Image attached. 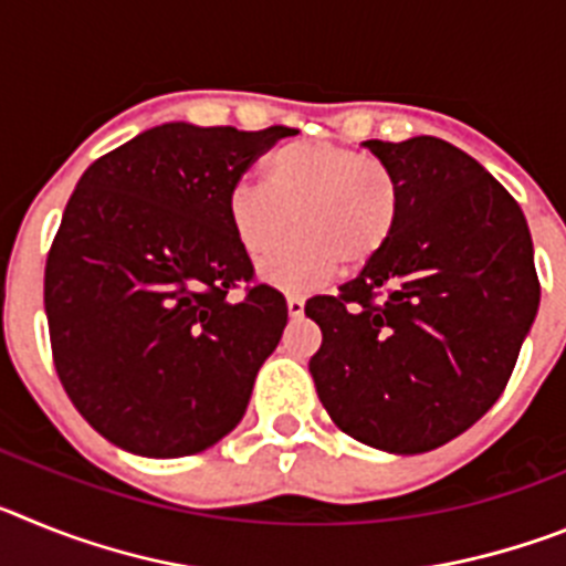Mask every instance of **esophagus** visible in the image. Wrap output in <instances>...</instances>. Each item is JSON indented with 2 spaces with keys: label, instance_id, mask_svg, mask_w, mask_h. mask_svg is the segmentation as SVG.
<instances>
[{
  "label": "esophagus",
  "instance_id": "obj_1",
  "mask_svg": "<svg viewBox=\"0 0 566 566\" xmlns=\"http://www.w3.org/2000/svg\"><path fill=\"white\" fill-rule=\"evenodd\" d=\"M286 308H289V317H303V312H306V303H303V297H294V294H289L286 297Z\"/></svg>",
  "mask_w": 566,
  "mask_h": 566
}]
</instances>
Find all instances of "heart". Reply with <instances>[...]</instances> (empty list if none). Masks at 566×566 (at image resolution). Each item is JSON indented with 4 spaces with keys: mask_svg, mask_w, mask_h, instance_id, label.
<instances>
[{
    "mask_svg": "<svg viewBox=\"0 0 566 566\" xmlns=\"http://www.w3.org/2000/svg\"><path fill=\"white\" fill-rule=\"evenodd\" d=\"M402 192L394 172L363 149L332 142L280 144L263 161V184L238 181L227 195V221L247 258L276 248L295 218L298 234L260 263V280L306 294L337 266L357 272L385 252L397 232Z\"/></svg>",
    "mask_w": 566,
    "mask_h": 566,
    "instance_id": "obj_1",
    "label": "heart"
}]
</instances>
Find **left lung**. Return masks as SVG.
<instances>
[{"label":"left lung","instance_id":"left-lung-1","mask_svg":"<svg viewBox=\"0 0 566 566\" xmlns=\"http://www.w3.org/2000/svg\"><path fill=\"white\" fill-rule=\"evenodd\" d=\"M402 192L397 232L337 297L306 314L323 332L308 363L339 431L388 453L451 442L502 397L538 312L527 221L468 153L417 135L363 142Z\"/></svg>","mask_w":566,"mask_h":566}]
</instances>
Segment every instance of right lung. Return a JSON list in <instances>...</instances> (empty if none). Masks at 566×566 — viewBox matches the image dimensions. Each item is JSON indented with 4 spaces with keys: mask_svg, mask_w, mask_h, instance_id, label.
<instances>
[{
    "mask_svg": "<svg viewBox=\"0 0 566 566\" xmlns=\"http://www.w3.org/2000/svg\"><path fill=\"white\" fill-rule=\"evenodd\" d=\"M289 127L243 133L169 122L90 164L44 269L53 363L70 402L129 453L175 459L221 442L247 413L289 308L252 286L227 195Z\"/></svg>",
    "mask_w": 566,
    "mask_h": 566,
    "instance_id": "add662e5",
    "label": "right lung"
}]
</instances>
